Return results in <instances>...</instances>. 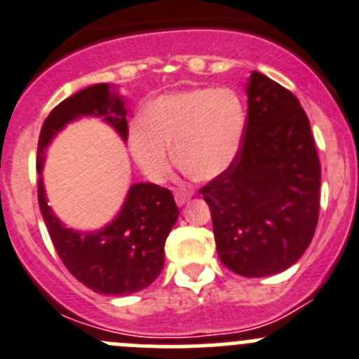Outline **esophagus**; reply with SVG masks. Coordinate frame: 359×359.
Instances as JSON below:
<instances>
[{"label":"esophagus","instance_id":"1","mask_svg":"<svg viewBox=\"0 0 359 359\" xmlns=\"http://www.w3.org/2000/svg\"><path fill=\"white\" fill-rule=\"evenodd\" d=\"M191 196H193V193H191V191H186V189L177 191V193H175V201H177V205H180V207H182V205L186 203V201L189 200Z\"/></svg>","mask_w":359,"mask_h":359}]
</instances>
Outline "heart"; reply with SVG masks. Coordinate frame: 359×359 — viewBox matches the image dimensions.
Segmentation results:
<instances>
[{
  "label": "heart",
  "instance_id": "obj_1",
  "mask_svg": "<svg viewBox=\"0 0 359 359\" xmlns=\"http://www.w3.org/2000/svg\"><path fill=\"white\" fill-rule=\"evenodd\" d=\"M247 124L242 96L233 89L196 87L156 98L130 130L135 163L151 180L168 173L173 158L193 179L210 180L238 158Z\"/></svg>",
  "mask_w": 359,
  "mask_h": 359
}]
</instances>
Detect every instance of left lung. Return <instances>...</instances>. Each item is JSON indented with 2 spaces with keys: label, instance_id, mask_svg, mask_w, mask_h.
I'll return each instance as SVG.
<instances>
[{
  "label": "left lung",
  "instance_id": "left-lung-1",
  "mask_svg": "<svg viewBox=\"0 0 359 359\" xmlns=\"http://www.w3.org/2000/svg\"><path fill=\"white\" fill-rule=\"evenodd\" d=\"M238 158L200 189L210 207L217 254L242 277H266L297 263L319 219L321 163L311 123L291 91L263 73L247 83Z\"/></svg>",
  "mask_w": 359,
  "mask_h": 359
}]
</instances>
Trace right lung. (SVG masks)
<instances>
[{"label": "right lung", "mask_w": 359, "mask_h": 359, "mask_svg": "<svg viewBox=\"0 0 359 359\" xmlns=\"http://www.w3.org/2000/svg\"><path fill=\"white\" fill-rule=\"evenodd\" d=\"M82 116L103 117L128 140L124 102L109 83L86 87L59 103L41 126L38 138V203L59 257L76 280L100 294L126 297L151 286L165 266V242L179 219L172 191L156 184H133L119 215L95 233L62 226L48 207L41 168L45 149L68 123Z\"/></svg>", "instance_id": "obj_1"}]
</instances>
